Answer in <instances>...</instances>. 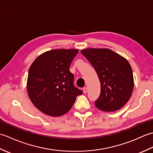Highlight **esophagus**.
Wrapping results in <instances>:
<instances>
[{
	"mask_svg": "<svg viewBox=\"0 0 153 153\" xmlns=\"http://www.w3.org/2000/svg\"><path fill=\"white\" fill-rule=\"evenodd\" d=\"M87 89H87V87H83V93H86L87 92Z\"/></svg>",
	"mask_w": 153,
	"mask_h": 153,
	"instance_id": "34e87169",
	"label": "esophagus"
}]
</instances>
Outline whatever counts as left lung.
Here are the masks:
<instances>
[{"instance_id": "obj_1", "label": "left lung", "mask_w": 153, "mask_h": 153, "mask_svg": "<svg viewBox=\"0 0 153 153\" xmlns=\"http://www.w3.org/2000/svg\"><path fill=\"white\" fill-rule=\"evenodd\" d=\"M95 68L100 82L97 108L105 112L120 110L130 99L134 87L130 64L125 58L108 48L81 51Z\"/></svg>"}]
</instances>
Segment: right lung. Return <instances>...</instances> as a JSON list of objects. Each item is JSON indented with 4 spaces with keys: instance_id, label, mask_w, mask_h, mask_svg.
Segmentation results:
<instances>
[{
    "instance_id": "1",
    "label": "right lung",
    "mask_w": 153,
    "mask_h": 153,
    "mask_svg": "<svg viewBox=\"0 0 153 153\" xmlns=\"http://www.w3.org/2000/svg\"><path fill=\"white\" fill-rule=\"evenodd\" d=\"M77 49H55L39 56L30 68L27 82L28 95L34 106L51 116L68 112L82 91L74 85L69 69Z\"/></svg>"
}]
</instances>
